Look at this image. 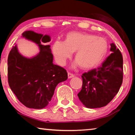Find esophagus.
<instances>
[{"label":"esophagus","instance_id":"1","mask_svg":"<svg viewBox=\"0 0 135 135\" xmlns=\"http://www.w3.org/2000/svg\"><path fill=\"white\" fill-rule=\"evenodd\" d=\"M74 77V75L73 74H72V73H69V72L68 73V79L73 78V77Z\"/></svg>","mask_w":135,"mask_h":135}]
</instances>
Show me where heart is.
<instances>
[{
    "mask_svg": "<svg viewBox=\"0 0 135 135\" xmlns=\"http://www.w3.org/2000/svg\"><path fill=\"white\" fill-rule=\"evenodd\" d=\"M108 45L104 38L89 34L71 33L67 36L65 42L56 41L52 47L56 62L63 66L75 52L76 62L83 69L97 67L103 61L108 52Z\"/></svg>",
    "mask_w": 135,
    "mask_h": 135,
    "instance_id": "b5f03b06",
    "label": "heart"
}]
</instances>
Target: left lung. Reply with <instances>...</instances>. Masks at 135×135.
<instances>
[{"label": "left lung", "mask_w": 135, "mask_h": 135, "mask_svg": "<svg viewBox=\"0 0 135 135\" xmlns=\"http://www.w3.org/2000/svg\"><path fill=\"white\" fill-rule=\"evenodd\" d=\"M112 53L102 65L82 74V88L77 95L86 108L107 105L117 95L123 82V56L115 44H110Z\"/></svg>", "instance_id": "obj_1"}]
</instances>
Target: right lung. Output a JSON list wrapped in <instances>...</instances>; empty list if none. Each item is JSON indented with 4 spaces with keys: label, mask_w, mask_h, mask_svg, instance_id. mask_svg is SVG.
<instances>
[{
    "label": "right lung",
    "mask_w": 135,
    "mask_h": 135,
    "mask_svg": "<svg viewBox=\"0 0 135 135\" xmlns=\"http://www.w3.org/2000/svg\"><path fill=\"white\" fill-rule=\"evenodd\" d=\"M22 37L35 43L40 49L36 55L27 58L20 53L17 45L12 47L8 58V83L18 99L27 107L42 109L49 104L58 84L68 74L64 68L53 64L49 35L30 30Z\"/></svg>",
    "instance_id": "obj_1"
}]
</instances>
